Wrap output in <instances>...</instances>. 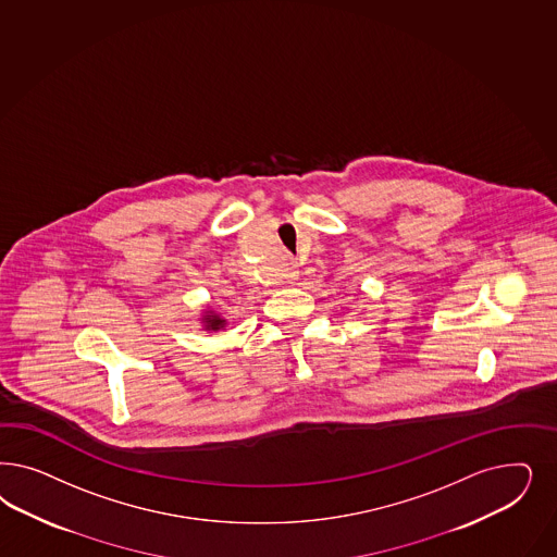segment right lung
Wrapping results in <instances>:
<instances>
[{
    "mask_svg": "<svg viewBox=\"0 0 557 557\" xmlns=\"http://www.w3.org/2000/svg\"><path fill=\"white\" fill-rule=\"evenodd\" d=\"M202 323H205V330L216 332V330H221V327L225 325V320H223L221 315L213 313V311H205V315H202Z\"/></svg>",
    "mask_w": 557,
    "mask_h": 557,
    "instance_id": "add662e5",
    "label": "right lung"
}]
</instances>
